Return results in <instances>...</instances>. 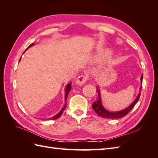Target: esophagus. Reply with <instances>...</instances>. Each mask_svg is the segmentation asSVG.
I'll use <instances>...</instances> for the list:
<instances>
[{
    "label": "esophagus",
    "instance_id": "34e87169",
    "mask_svg": "<svg viewBox=\"0 0 158 158\" xmlns=\"http://www.w3.org/2000/svg\"><path fill=\"white\" fill-rule=\"evenodd\" d=\"M88 80V76H86V75H80L77 78V79H76V82L77 84L81 85L82 84H84L85 82H87V80Z\"/></svg>",
    "mask_w": 158,
    "mask_h": 158
}]
</instances>
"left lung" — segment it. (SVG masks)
<instances>
[{
    "label": "left lung",
    "instance_id": "obj_1",
    "mask_svg": "<svg viewBox=\"0 0 158 158\" xmlns=\"http://www.w3.org/2000/svg\"><path fill=\"white\" fill-rule=\"evenodd\" d=\"M142 78H143V74L141 76V82H142ZM142 89V85L140 87V89ZM98 93V98L96 102H95L92 104V108L95 111V112H96V113L98 114L99 117H103V118H122L126 116L127 114L130 112L134 106H135V104L138 102V99L140 98V94L141 92H140L139 94L138 95L137 98L134 101V102L130 106L126 108L125 109L123 110V111H117V112H110L107 111V110L105 109L102 104V101H101V98H100V92H99V89H97Z\"/></svg>",
    "mask_w": 158,
    "mask_h": 158
}]
</instances>
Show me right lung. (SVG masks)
I'll return each mask as SVG.
<instances>
[{
  "mask_svg": "<svg viewBox=\"0 0 158 158\" xmlns=\"http://www.w3.org/2000/svg\"><path fill=\"white\" fill-rule=\"evenodd\" d=\"M31 45H33V44H31L29 47H30V46H31ZM27 47V48H28ZM71 90V83H70V84H69L67 85H66V92H65V100H66V99H67V97H68V94H69V92H70V91ZM65 107H66V103H65V105H64V106L63 107V108L62 109V110L61 111L57 114H56L55 116H54L53 117H52V118H50V119L51 120H54V119H56V118H59L60 116H61V114H62V113H63V112L64 111V110L65 109Z\"/></svg>",
  "mask_w": 158,
  "mask_h": 158,
  "instance_id": "add662e5",
  "label": "right lung"
}]
</instances>
